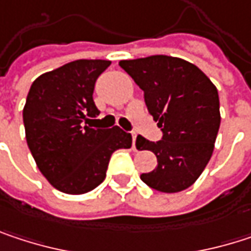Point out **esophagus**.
Masks as SVG:
<instances>
[{
    "label": "esophagus",
    "mask_w": 251,
    "mask_h": 251,
    "mask_svg": "<svg viewBox=\"0 0 251 251\" xmlns=\"http://www.w3.org/2000/svg\"><path fill=\"white\" fill-rule=\"evenodd\" d=\"M135 142H136V133H132V148L136 151V147H135Z\"/></svg>",
    "instance_id": "esophagus-1"
}]
</instances>
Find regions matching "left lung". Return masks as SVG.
I'll list each match as a JSON object with an SVG mask.
<instances>
[{
	"mask_svg": "<svg viewBox=\"0 0 251 251\" xmlns=\"http://www.w3.org/2000/svg\"><path fill=\"white\" fill-rule=\"evenodd\" d=\"M119 65L144 91L147 109L163 130L157 142L136 138V148L152 151L158 161L141 180L164 193L187 189L214 152L221 124L217 87L196 65L180 58L152 55Z\"/></svg>",
	"mask_w": 251,
	"mask_h": 251,
	"instance_id": "obj_1",
	"label": "left lung"
}]
</instances>
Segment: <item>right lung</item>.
<instances>
[{
    "label": "right lung",
    "mask_w": 251,
    "mask_h": 251,
    "mask_svg": "<svg viewBox=\"0 0 251 251\" xmlns=\"http://www.w3.org/2000/svg\"><path fill=\"white\" fill-rule=\"evenodd\" d=\"M103 59H78L37 76L27 94L23 122L28 150L48 181L68 195L96 189L109 160L130 148L132 136L118 126L91 127L99 116L94 84L110 65Z\"/></svg>",
    "instance_id": "add662e5"
}]
</instances>
